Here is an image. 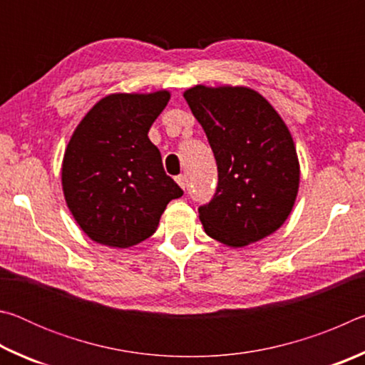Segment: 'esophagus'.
I'll return each instance as SVG.
<instances>
[{
    "instance_id": "34e87169",
    "label": "esophagus",
    "mask_w": 365,
    "mask_h": 365,
    "mask_svg": "<svg viewBox=\"0 0 365 365\" xmlns=\"http://www.w3.org/2000/svg\"><path fill=\"white\" fill-rule=\"evenodd\" d=\"M175 180H177L178 185H180V188H183V190L187 188V185H188V177L187 175H185V174L183 175H178Z\"/></svg>"
}]
</instances>
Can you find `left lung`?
Listing matches in <instances>:
<instances>
[{"mask_svg":"<svg viewBox=\"0 0 365 365\" xmlns=\"http://www.w3.org/2000/svg\"><path fill=\"white\" fill-rule=\"evenodd\" d=\"M183 96L217 163V191L197 209L205 232L230 248L261 242L285 224L299 190L287 123L250 86L196 85Z\"/></svg>","mask_w":365,"mask_h":365,"instance_id":"1","label":"left lung"}]
</instances>
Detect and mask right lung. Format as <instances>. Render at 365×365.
<instances>
[{
    "instance_id": "obj_1",
    "label": "right lung",
    "mask_w": 365,
    "mask_h": 365,
    "mask_svg": "<svg viewBox=\"0 0 365 365\" xmlns=\"http://www.w3.org/2000/svg\"><path fill=\"white\" fill-rule=\"evenodd\" d=\"M169 100V90L110 93L73 130L61 183L71 214L95 243L130 248L145 242L169 201L183 195L148 138Z\"/></svg>"
}]
</instances>
